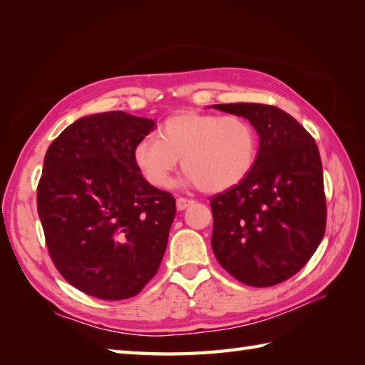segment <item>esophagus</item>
<instances>
[{
	"label": "esophagus",
	"instance_id": "obj_1",
	"mask_svg": "<svg viewBox=\"0 0 365 365\" xmlns=\"http://www.w3.org/2000/svg\"><path fill=\"white\" fill-rule=\"evenodd\" d=\"M190 205H193V200L182 198V197L176 198V207H178V210H184V209H187Z\"/></svg>",
	"mask_w": 365,
	"mask_h": 365
}]
</instances>
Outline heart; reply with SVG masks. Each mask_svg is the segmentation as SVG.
I'll list each match as a JSON object with an SVG mask.
<instances>
[{
  "label": "heart",
  "instance_id": "b5f03b06",
  "mask_svg": "<svg viewBox=\"0 0 365 365\" xmlns=\"http://www.w3.org/2000/svg\"><path fill=\"white\" fill-rule=\"evenodd\" d=\"M158 137L135 143L133 159L153 187L167 189L181 164L192 184L217 193L248 176L257 156V134L240 115L184 110L160 123Z\"/></svg>",
  "mask_w": 365,
  "mask_h": 365
}]
</instances>
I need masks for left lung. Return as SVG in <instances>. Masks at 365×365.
I'll use <instances>...</instances> for the list:
<instances>
[{
    "instance_id": "obj_1",
    "label": "left lung",
    "mask_w": 365,
    "mask_h": 365,
    "mask_svg": "<svg viewBox=\"0 0 365 365\" xmlns=\"http://www.w3.org/2000/svg\"><path fill=\"white\" fill-rule=\"evenodd\" d=\"M248 118L259 134L256 162L244 181L210 198L217 261L237 281L270 287L294 277L327 228L323 170L314 137L277 106L215 104Z\"/></svg>"
}]
</instances>
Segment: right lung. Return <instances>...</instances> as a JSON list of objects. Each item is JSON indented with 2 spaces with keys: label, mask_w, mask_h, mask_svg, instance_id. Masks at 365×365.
Instances as JSON below:
<instances>
[{
  "label": "right lung",
  "mask_w": 365,
  "mask_h": 365,
  "mask_svg": "<svg viewBox=\"0 0 365 365\" xmlns=\"http://www.w3.org/2000/svg\"><path fill=\"white\" fill-rule=\"evenodd\" d=\"M155 126L103 112L76 120L48 147L37 185L48 253L63 279L91 297L137 295L164 257L176 201L145 181L133 159Z\"/></svg>",
  "instance_id": "right-lung-1"
}]
</instances>
